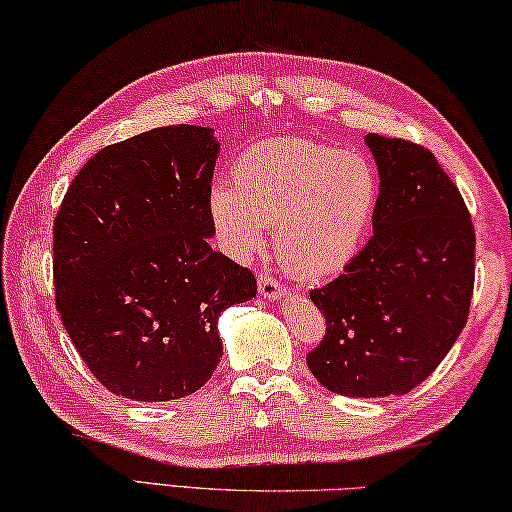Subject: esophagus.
Here are the masks:
<instances>
[{"label": "esophagus", "mask_w": 512, "mask_h": 512, "mask_svg": "<svg viewBox=\"0 0 512 512\" xmlns=\"http://www.w3.org/2000/svg\"><path fill=\"white\" fill-rule=\"evenodd\" d=\"M259 294H262L264 298H269V300H280V298L287 296V287L280 285V282L275 280L273 275L262 273V275H259Z\"/></svg>", "instance_id": "1"}]
</instances>
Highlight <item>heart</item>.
<instances>
[{
  "label": "heart",
  "instance_id": "heart-1",
  "mask_svg": "<svg viewBox=\"0 0 512 512\" xmlns=\"http://www.w3.org/2000/svg\"><path fill=\"white\" fill-rule=\"evenodd\" d=\"M380 175L360 152L310 139H271L234 164V184L207 193L214 237L227 255L250 259L273 248L285 269L305 280L344 271L367 241L380 205Z\"/></svg>",
  "mask_w": 512,
  "mask_h": 512
}]
</instances>
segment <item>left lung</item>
<instances>
[{"label":"left lung","mask_w":512,"mask_h":512,"mask_svg":"<svg viewBox=\"0 0 512 512\" xmlns=\"http://www.w3.org/2000/svg\"><path fill=\"white\" fill-rule=\"evenodd\" d=\"M380 205L373 237L344 273L310 291L326 337L307 367L330 392L408 394L431 376L465 328L474 291V225L433 152L367 134Z\"/></svg>","instance_id":"8db88e82"}]
</instances>
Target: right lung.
Wrapping results in <instances>:
<instances>
[{
  "mask_svg": "<svg viewBox=\"0 0 512 512\" xmlns=\"http://www.w3.org/2000/svg\"><path fill=\"white\" fill-rule=\"evenodd\" d=\"M221 143L157 127L95 154L54 221L56 307L93 376L132 401H173L223 358L218 316L255 298L248 269L209 246Z\"/></svg>",
  "mask_w": 512,
  "mask_h": 512,
  "instance_id": "add662e5",
  "label": "right lung"
}]
</instances>
